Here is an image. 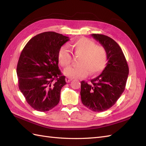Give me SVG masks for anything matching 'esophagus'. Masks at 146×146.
Instances as JSON below:
<instances>
[{
  "label": "esophagus",
  "mask_w": 146,
  "mask_h": 146,
  "mask_svg": "<svg viewBox=\"0 0 146 146\" xmlns=\"http://www.w3.org/2000/svg\"><path fill=\"white\" fill-rule=\"evenodd\" d=\"M65 80H66V82H67V83H69V82H70L71 81V80H72V78H70V77H66Z\"/></svg>",
  "instance_id": "obj_1"
}]
</instances>
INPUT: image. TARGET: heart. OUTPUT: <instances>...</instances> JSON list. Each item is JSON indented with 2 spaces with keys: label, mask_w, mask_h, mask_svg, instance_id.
<instances>
[{
  "label": "heart",
  "mask_w": 146,
  "mask_h": 146,
  "mask_svg": "<svg viewBox=\"0 0 146 146\" xmlns=\"http://www.w3.org/2000/svg\"><path fill=\"white\" fill-rule=\"evenodd\" d=\"M71 49L76 55H80L78 60L79 65L66 69L64 74L71 78H82L90 73L96 76L102 71L108 61V55L105 48L96 45L91 39L82 38L74 41ZM58 61L61 66L67 68L72 63V57L66 46L60 48L58 53Z\"/></svg>",
  "instance_id": "obj_1"
}]
</instances>
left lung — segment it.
Wrapping results in <instances>:
<instances>
[{
	"label": "left lung",
	"mask_w": 146,
	"mask_h": 146,
	"mask_svg": "<svg viewBox=\"0 0 146 146\" xmlns=\"http://www.w3.org/2000/svg\"><path fill=\"white\" fill-rule=\"evenodd\" d=\"M107 52V66L90 83L81 82V100L88 108L96 112L105 111L113 106L125 90L129 72L125 57L118 44L111 38L91 34Z\"/></svg>",
	"instance_id": "8db88e82"
}]
</instances>
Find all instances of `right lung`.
Instances as JSON below:
<instances>
[{
	"label": "right lung",
	"mask_w": 146,
	"mask_h": 146,
	"mask_svg": "<svg viewBox=\"0 0 146 146\" xmlns=\"http://www.w3.org/2000/svg\"><path fill=\"white\" fill-rule=\"evenodd\" d=\"M69 38L54 32L38 34L27 43L17 66L19 88L38 111H49L60 102L66 82L58 68V53Z\"/></svg>",
	"instance_id": "1"
}]
</instances>
